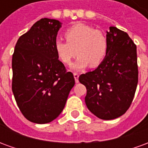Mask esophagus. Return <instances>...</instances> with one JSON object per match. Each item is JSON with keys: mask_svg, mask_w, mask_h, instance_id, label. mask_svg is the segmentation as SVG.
Returning <instances> with one entry per match:
<instances>
[{"mask_svg": "<svg viewBox=\"0 0 148 148\" xmlns=\"http://www.w3.org/2000/svg\"><path fill=\"white\" fill-rule=\"evenodd\" d=\"M74 79H75V82L78 83L79 82V81H78V74H76V73H74Z\"/></svg>", "mask_w": 148, "mask_h": 148, "instance_id": "obj_1", "label": "esophagus"}]
</instances>
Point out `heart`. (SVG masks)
Listing matches in <instances>:
<instances>
[{
	"label": "heart",
	"instance_id": "obj_1",
	"mask_svg": "<svg viewBox=\"0 0 148 148\" xmlns=\"http://www.w3.org/2000/svg\"><path fill=\"white\" fill-rule=\"evenodd\" d=\"M66 41L58 39L55 50L62 62L69 64L76 53L78 55L71 68L81 71L89 65L95 67L105 59L108 50L106 36L101 31L84 24H77L65 32Z\"/></svg>",
	"mask_w": 148,
	"mask_h": 148
}]
</instances>
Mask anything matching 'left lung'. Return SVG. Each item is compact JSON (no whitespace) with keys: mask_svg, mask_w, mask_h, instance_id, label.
I'll list each match as a JSON object with an SVG mask.
<instances>
[{"mask_svg":"<svg viewBox=\"0 0 148 148\" xmlns=\"http://www.w3.org/2000/svg\"><path fill=\"white\" fill-rule=\"evenodd\" d=\"M106 32V58L78 80L86 87L88 109L108 121L122 116L130 107L138 84V66L136 46L128 35L116 27H109Z\"/></svg>","mask_w":148,"mask_h":148,"instance_id":"left-lung-1","label":"left lung"}]
</instances>
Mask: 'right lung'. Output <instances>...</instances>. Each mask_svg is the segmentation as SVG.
<instances>
[{
  "label": "right lung",
  "mask_w": 148,
  "mask_h": 148,
  "mask_svg": "<svg viewBox=\"0 0 148 148\" xmlns=\"http://www.w3.org/2000/svg\"><path fill=\"white\" fill-rule=\"evenodd\" d=\"M60 21L42 18L21 36L15 46L12 90L24 117L36 124H47L60 115L75 84L58 60L55 42Z\"/></svg>",
  "instance_id": "obj_1"
}]
</instances>
